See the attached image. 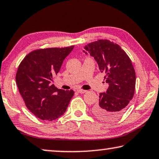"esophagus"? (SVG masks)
Segmentation results:
<instances>
[{
    "mask_svg": "<svg viewBox=\"0 0 159 159\" xmlns=\"http://www.w3.org/2000/svg\"><path fill=\"white\" fill-rule=\"evenodd\" d=\"M87 91L86 90H83V89H77V92L79 93H86Z\"/></svg>",
    "mask_w": 159,
    "mask_h": 159,
    "instance_id": "34e87169",
    "label": "esophagus"
}]
</instances>
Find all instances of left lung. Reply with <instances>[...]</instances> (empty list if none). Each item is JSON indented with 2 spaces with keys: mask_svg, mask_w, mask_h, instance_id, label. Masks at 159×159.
I'll list each match as a JSON object with an SVG mask.
<instances>
[{
  "mask_svg": "<svg viewBox=\"0 0 159 159\" xmlns=\"http://www.w3.org/2000/svg\"><path fill=\"white\" fill-rule=\"evenodd\" d=\"M84 49V52L97 61L109 84L106 93H99L93 115L104 121L117 120L125 112L135 92L136 75L131 60L117 44L109 40L91 42Z\"/></svg>",
  "mask_w": 159,
  "mask_h": 159,
  "instance_id": "obj_1",
  "label": "left lung"
}]
</instances>
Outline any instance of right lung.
<instances>
[{
  "instance_id": "obj_1",
  "label": "right lung",
  "mask_w": 159,
  "mask_h": 159,
  "mask_svg": "<svg viewBox=\"0 0 159 159\" xmlns=\"http://www.w3.org/2000/svg\"><path fill=\"white\" fill-rule=\"evenodd\" d=\"M74 46L48 48L29 53L18 68L16 82L25 105L42 120H56L66 112L74 91L57 89L53 76Z\"/></svg>"
}]
</instances>
